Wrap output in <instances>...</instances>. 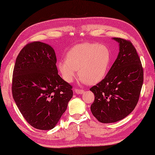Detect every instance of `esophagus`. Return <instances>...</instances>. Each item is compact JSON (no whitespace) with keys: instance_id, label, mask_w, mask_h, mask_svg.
I'll return each instance as SVG.
<instances>
[{"instance_id":"obj_1","label":"esophagus","mask_w":155,"mask_h":155,"mask_svg":"<svg viewBox=\"0 0 155 155\" xmlns=\"http://www.w3.org/2000/svg\"><path fill=\"white\" fill-rule=\"evenodd\" d=\"M74 92H75V93H77V94H83L84 93V90L78 89V88H75Z\"/></svg>"}]
</instances>
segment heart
I'll return each instance as SVG.
<instances>
[{"mask_svg":"<svg viewBox=\"0 0 155 155\" xmlns=\"http://www.w3.org/2000/svg\"><path fill=\"white\" fill-rule=\"evenodd\" d=\"M111 61L107 47L93 42L77 45L67 52V59L57 62V68L63 79L71 83L77 74L82 83L94 84L107 75Z\"/></svg>","mask_w":155,"mask_h":155,"instance_id":"heart-1","label":"heart"}]
</instances>
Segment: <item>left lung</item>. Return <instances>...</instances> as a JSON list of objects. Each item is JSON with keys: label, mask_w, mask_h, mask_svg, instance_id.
Segmentation results:
<instances>
[{"label": "left lung", "mask_w": 155, "mask_h": 155, "mask_svg": "<svg viewBox=\"0 0 155 155\" xmlns=\"http://www.w3.org/2000/svg\"><path fill=\"white\" fill-rule=\"evenodd\" d=\"M119 52L103 80L90 88L94 94L91 110L103 123L127 117L137 104L143 83V68L136 48L129 41L113 38Z\"/></svg>", "instance_id": "left-lung-1"}]
</instances>
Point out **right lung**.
<instances>
[{
	"instance_id": "right-lung-1",
	"label": "right lung",
	"mask_w": 155,
	"mask_h": 155,
	"mask_svg": "<svg viewBox=\"0 0 155 155\" xmlns=\"http://www.w3.org/2000/svg\"><path fill=\"white\" fill-rule=\"evenodd\" d=\"M57 57L50 45L32 42L16 59L12 93L28 123L39 130L52 129L67 110L72 87L58 74Z\"/></svg>"
}]
</instances>
